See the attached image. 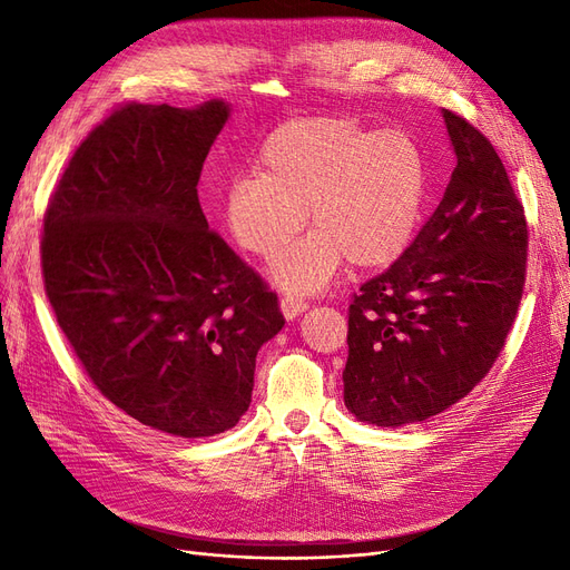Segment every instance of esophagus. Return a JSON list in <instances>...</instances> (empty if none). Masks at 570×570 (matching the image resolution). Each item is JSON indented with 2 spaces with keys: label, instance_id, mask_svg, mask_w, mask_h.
Masks as SVG:
<instances>
[{
  "label": "esophagus",
  "instance_id": "1",
  "mask_svg": "<svg viewBox=\"0 0 570 570\" xmlns=\"http://www.w3.org/2000/svg\"><path fill=\"white\" fill-rule=\"evenodd\" d=\"M306 308H308V304H306L302 297L285 295V297L281 299V312H283V316H285L287 321L302 316V314L306 312Z\"/></svg>",
  "mask_w": 570,
  "mask_h": 570
}]
</instances>
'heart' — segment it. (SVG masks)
<instances>
[{
    "instance_id": "b5f03b06",
    "label": "heart",
    "mask_w": 570,
    "mask_h": 570,
    "mask_svg": "<svg viewBox=\"0 0 570 570\" xmlns=\"http://www.w3.org/2000/svg\"><path fill=\"white\" fill-rule=\"evenodd\" d=\"M425 189V157L411 135L299 118L268 137L258 174L230 183L226 226L245 252L273 256L308 219L315 230L273 258L268 281L312 295L347 258L356 268L392 262L416 230Z\"/></svg>"
}]
</instances>
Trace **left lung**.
I'll return each instance as SVG.
<instances>
[{"mask_svg": "<svg viewBox=\"0 0 570 570\" xmlns=\"http://www.w3.org/2000/svg\"><path fill=\"white\" fill-rule=\"evenodd\" d=\"M456 157L411 247L350 306L344 406L400 428L463 400L488 375L519 312L528 226L507 168L469 120L442 109Z\"/></svg>", "mask_w": 570, "mask_h": 570, "instance_id": "8db88e82", "label": "left lung"}]
</instances>
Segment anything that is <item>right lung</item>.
<instances>
[{
  "label": "right lung",
  "instance_id": "add662e5",
  "mask_svg": "<svg viewBox=\"0 0 570 570\" xmlns=\"http://www.w3.org/2000/svg\"><path fill=\"white\" fill-rule=\"evenodd\" d=\"M230 118L126 105L99 124L45 214L42 275L59 327L97 390L176 438L235 428L256 354L281 333L278 297L209 230L197 183Z\"/></svg>",
  "mask_w": 570,
  "mask_h": 570
}]
</instances>
